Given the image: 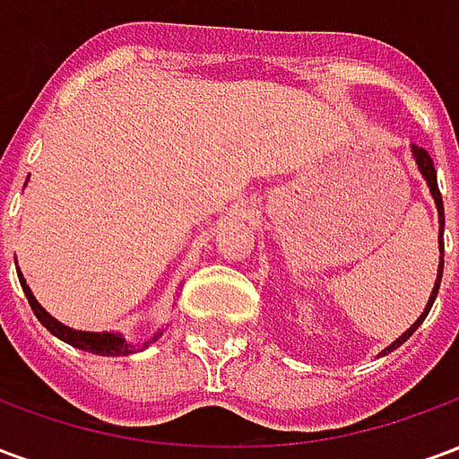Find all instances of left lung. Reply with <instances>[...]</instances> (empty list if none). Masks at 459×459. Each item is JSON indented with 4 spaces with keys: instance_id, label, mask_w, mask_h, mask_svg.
<instances>
[{
    "instance_id": "left-lung-1",
    "label": "left lung",
    "mask_w": 459,
    "mask_h": 459,
    "mask_svg": "<svg viewBox=\"0 0 459 459\" xmlns=\"http://www.w3.org/2000/svg\"><path fill=\"white\" fill-rule=\"evenodd\" d=\"M411 152H413L415 164H418V169H420V174H423V179L428 181V186H430V194H433L435 206H437V221H440V236H437V243H440V268H437V280H435V288H433V292H430V299H428V305H425L423 315H420V317L415 319L413 325H411V329H405L403 334H401V337L395 339L394 344L385 346L384 351H381V356L391 354L394 349H398V346L403 344L405 339H408V337H411V334H413L415 329H418V327H420V325H423V319L428 317V312H430V307H433L435 298H437V290H440V280H443V265H445V260H443V253H445V243H443L445 209H443V196H440V189H437V174H435V167H433V160H430V154H428V152H425L423 147H418V144H413V147H411Z\"/></svg>"
}]
</instances>
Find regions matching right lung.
I'll use <instances>...</instances> for the list:
<instances>
[{"label": "right lung", "instance_id": "right-lung-1", "mask_svg": "<svg viewBox=\"0 0 459 459\" xmlns=\"http://www.w3.org/2000/svg\"><path fill=\"white\" fill-rule=\"evenodd\" d=\"M19 282H22V290H24L26 299H29V305H31V309H34V315L39 317V322H41V325H44L54 337H58L61 342H65V344L75 346V349H83V351H91V354H100V356H127V354H134V351H140V349H144V346H150L152 342H157L161 334V332H157L154 337L147 339V342L137 349V346L130 344V342H125L122 334H115V332H81V329L65 327V325H61L58 319L51 317V315H48V312L36 302V298L31 295V290H29V285H26V280L22 278V273H19Z\"/></svg>", "mask_w": 459, "mask_h": 459}]
</instances>
